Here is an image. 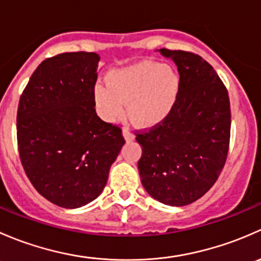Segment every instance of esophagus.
Here are the masks:
<instances>
[{
	"mask_svg": "<svg viewBox=\"0 0 261 261\" xmlns=\"http://www.w3.org/2000/svg\"><path fill=\"white\" fill-rule=\"evenodd\" d=\"M122 135H123V138H125L126 141L135 140V135H134V134L131 133L130 128H128V127L123 128V130H122Z\"/></svg>",
	"mask_w": 261,
	"mask_h": 261,
	"instance_id": "esophagus-1",
	"label": "esophagus"
}]
</instances>
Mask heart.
<instances>
[{
    "label": "heart",
    "mask_w": 261,
    "mask_h": 261,
    "mask_svg": "<svg viewBox=\"0 0 261 261\" xmlns=\"http://www.w3.org/2000/svg\"><path fill=\"white\" fill-rule=\"evenodd\" d=\"M106 83L96 84L94 101L103 120L116 122L125 114L140 127H152L172 114L179 93V77L170 65L134 63L114 69Z\"/></svg>",
    "instance_id": "obj_1"
}]
</instances>
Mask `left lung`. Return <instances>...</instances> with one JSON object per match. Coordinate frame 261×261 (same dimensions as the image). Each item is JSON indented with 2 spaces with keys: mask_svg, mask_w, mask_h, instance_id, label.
<instances>
[{
  "mask_svg": "<svg viewBox=\"0 0 261 261\" xmlns=\"http://www.w3.org/2000/svg\"><path fill=\"white\" fill-rule=\"evenodd\" d=\"M179 73L177 103L167 120L136 135L143 155L141 183L150 196L168 206H187L215 184L230 144L231 111L226 87L199 55L159 49Z\"/></svg>",
  "mask_w": 261,
  "mask_h": 261,
  "instance_id": "8db88e82",
  "label": "left lung"
}]
</instances>
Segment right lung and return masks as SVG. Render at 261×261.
Returning a JSON list of instances; mask_svg holds the SVG:
<instances>
[{"mask_svg":"<svg viewBox=\"0 0 261 261\" xmlns=\"http://www.w3.org/2000/svg\"><path fill=\"white\" fill-rule=\"evenodd\" d=\"M96 53L44 60L20 97L17 144L36 191L63 208H80L103 191L125 140L96 114Z\"/></svg>","mask_w":261,"mask_h":261,"instance_id":"obj_1","label":"right lung"}]
</instances>
